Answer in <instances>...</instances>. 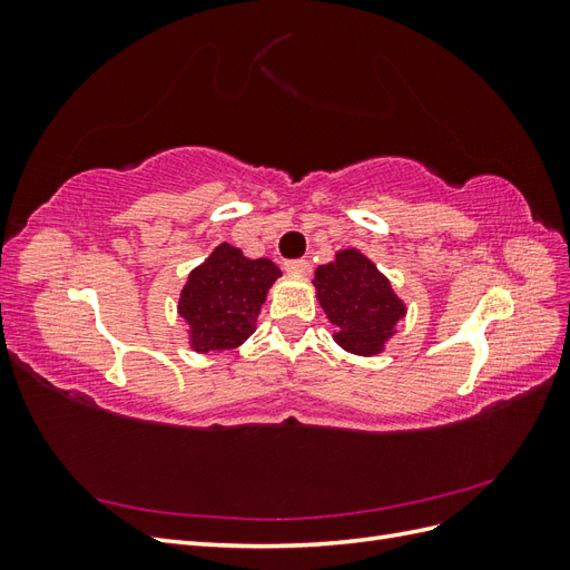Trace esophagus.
Wrapping results in <instances>:
<instances>
[{
    "label": "esophagus",
    "instance_id": "1",
    "mask_svg": "<svg viewBox=\"0 0 570 570\" xmlns=\"http://www.w3.org/2000/svg\"><path fill=\"white\" fill-rule=\"evenodd\" d=\"M285 271L297 273V275H308L312 273V264H308L306 258H289V262H285Z\"/></svg>",
    "mask_w": 570,
    "mask_h": 570
}]
</instances>
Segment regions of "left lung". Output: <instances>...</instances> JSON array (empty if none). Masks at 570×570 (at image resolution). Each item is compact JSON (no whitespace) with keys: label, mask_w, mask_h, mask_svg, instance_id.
I'll list each match as a JSON object with an SVG mask.
<instances>
[{"label":"left lung","mask_w":570,"mask_h":570,"mask_svg":"<svg viewBox=\"0 0 570 570\" xmlns=\"http://www.w3.org/2000/svg\"><path fill=\"white\" fill-rule=\"evenodd\" d=\"M314 285L325 316L340 327L337 344L352 354L383 352L406 312L390 281L358 249H342L333 264L318 266Z\"/></svg>","instance_id":"8db88e82"}]
</instances>
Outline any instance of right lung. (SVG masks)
Returning <instances> with one entry per match:
<instances>
[{"mask_svg": "<svg viewBox=\"0 0 570 570\" xmlns=\"http://www.w3.org/2000/svg\"><path fill=\"white\" fill-rule=\"evenodd\" d=\"M278 278L281 268L271 258H247L237 247L218 245L180 292L178 314L189 325L193 350L218 354L239 347L256 331L258 308Z\"/></svg>", "mask_w": 570, "mask_h": 570, "instance_id": "right-lung-1", "label": "right lung"}]
</instances>
